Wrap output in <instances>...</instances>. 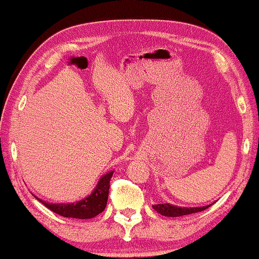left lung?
I'll return each mask as SVG.
<instances>
[{
    "label": "left lung",
    "instance_id": "left-lung-1",
    "mask_svg": "<svg viewBox=\"0 0 259 259\" xmlns=\"http://www.w3.org/2000/svg\"><path fill=\"white\" fill-rule=\"evenodd\" d=\"M210 205L204 206V207H191V208H186V207H177V206H172L169 204H157V205H153V208L156 210L157 213L162 214L164 217H183V215H188V214H192V213H197V212H201L206 208H208Z\"/></svg>",
    "mask_w": 259,
    "mask_h": 259
}]
</instances>
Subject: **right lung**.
Here are the masks:
<instances>
[{
	"label": "right lung",
	"instance_id": "obj_1",
	"mask_svg": "<svg viewBox=\"0 0 259 259\" xmlns=\"http://www.w3.org/2000/svg\"><path fill=\"white\" fill-rule=\"evenodd\" d=\"M113 171L106 174L98 182L96 189L88 198L77 201L76 204H49V202L39 201L51 209L52 212L59 214L65 218H75V219H91L102 213L106 207L107 197H109L110 181L112 178Z\"/></svg>",
	"mask_w": 259,
	"mask_h": 259
}]
</instances>
